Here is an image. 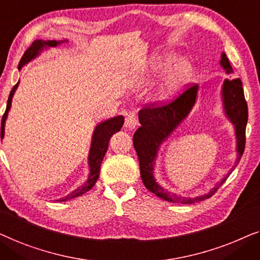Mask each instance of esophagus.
I'll return each mask as SVG.
<instances>
[{
    "instance_id": "1",
    "label": "esophagus",
    "mask_w": 260,
    "mask_h": 260,
    "mask_svg": "<svg viewBox=\"0 0 260 260\" xmlns=\"http://www.w3.org/2000/svg\"><path fill=\"white\" fill-rule=\"evenodd\" d=\"M138 126V119L137 116H135L134 114H129L127 118L125 119V127L127 129H134L135 127Z\"/></svg>"
}]
</instances>
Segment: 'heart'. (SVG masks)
<instances>
[{"mask_svg":"<svg viewBox=\"0 0 260 260\" xmlns=\"http://www.w3.org/2000/svg\"><path fill=\"white\" fill-rule=\"evenodd\" d=\"M177 61L178 56L173 55V54H164V55L153 60L151 73L152 74H159V73L165 72ZM191 72L192 67L188 62L181 61L178 64H175V67L168 72L166 78L162 80V82L158 87L155 94L156 99L160 101H166L173 98L175 94H178L187 83L189 76H191Z\"/></svg>","mask_w":260,"mask_h":260,"instance_id":"obj_1","label":"heart"}]
</instances>
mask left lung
I'll use <instances>...</instances> for the list:
<instances>
[{"instance_id": "left-lung-1", "label": "left lung", "mask_w": 260, "mask_h": 260, "mask_svg": "<svg viewBox=\"0 0 260 260\" xmlns=\"http://www.w3.org/2000/svg\"><path fill=\"white\" fill-rule=\"evenodd\" d=\"M221 68L226 74H232L233 69L225 53L221 54L220 62ZM221 104L222 111L226 118L230 120L235 127L236 134V165H238L245 148V129L247 123V104L245 101L243 83L239 78L228 80L226 79L221 86ZM198 96V86H193L180 96L172 101L171 104L161 106V107H148L139 112V121L140 127L137 129L133 137V145L137 151L139 164H140V174L145 187L154 193L156 197L170 203L178 204H193L211 198L217 192V189L224 184L229 175L232 173L233 168L230 170L221 181L198 197H180L175 193L168 192L161 185L156 182L154 177L155 160L160 151V147L173 132L181 125L182 121L187 118L189 113L194 107Z\"/></svg>"}]
</instances>
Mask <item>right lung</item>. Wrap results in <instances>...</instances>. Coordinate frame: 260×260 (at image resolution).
I'll list each match as a JSON object with an SVG mask.
<instances>
[{
    "label": "right lung",
    "instance_id": "obj_1",
    "mask_svg": "<svg viewBox=\"0 0 260 260\" xmlns=\"http://www.w3.org/2000/svg\"><path fill=\"white\" fill-rule=\"evenodd\" d=\"M68 42V40H61V41H56V40H47V41H43V40H35L32 42V45L29 47V48L25 50V53L22 56L20 64H19V71H21L22 67H24L28 62L34 60L35 57H38L40 54H41L45 49L53 48V47L60 46L61 43ZM20 81L16 83L15 86L13 87L12 92L9 94L8 98V104H7V109L5 112V115L2 118V123H1V139L5 138V126H6V120L8 118V113L10 111V107H12V101L13 96L15 94L17 87H19ZM123 122H125V119H123L122 115L115 116V118L108 119L106 121H102L96 125L94 128L93 135H92V142H90V148L88 153V167H89V174L88 178L85 184H83L81 187L75 188L74 191L69 193L64 197V198L58 199L57 202H67V200L74 199L76 197H80L85 194L86 192H88L90 188L95 185V182L98 181L99 175H100V167L101 162L104 160V156L108 149V144L109 140H111L112 135L119 132L122 128Z\"/></svg>",
    "mask_w": 260,
    "mask_h": 260
}]
</instances>
